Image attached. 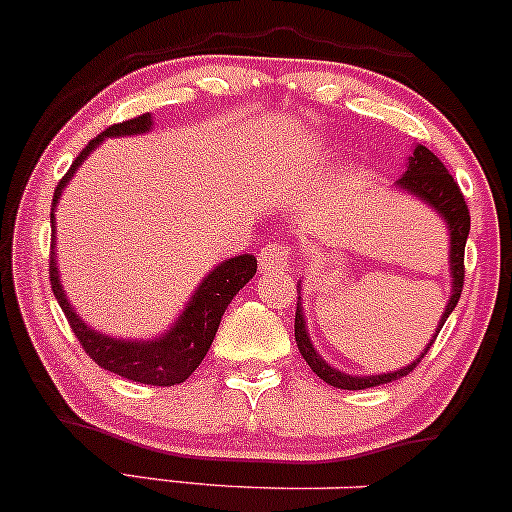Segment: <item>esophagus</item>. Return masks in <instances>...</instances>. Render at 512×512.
<instances>
[{
	"label": "esophagus",
	"mask_w": 512,
	"mask_h": 512,
	"mask_svg": "<svg viewBox=\"0 0 512 512\" xmlns=\"http://www.w3.org/2000/svg\"><path fill=\"white\" fill-rule=\"evenodd\" d=\"M290 261H293V249L285 241H271L258 254V266L263 271H285L290 266Z\"/></svg>",
	"instance_id": "34e87169"
}]
</instances>
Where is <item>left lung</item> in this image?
<instances>
[{
	"instance_id": "left-lung-1",
	"label": "left lung",
	"mask_w": 512,
	"mask_h": 512,
	"mask_svg": "<svg viewBox=\"0 0 512 512\" xmlns=\"http://www.w3.org/2000/svg\"><path fill=\"white\" fill-rule=\"evenodd\" d=\"M398 188L408 190L410 195H415L417 200L427 202L434 212H439L444 217L449 227V271H452V298L447 302V310H444L442 322H439L437 332H434V339H437L439 329L444 327L447 317L452 315V310L456 307V302L461 298V288H464V249H466V239H469V229H471V214L469 207H466L464 195H461L459 185L454 183L452 173L444 168V163L439 161L437 156L425 146H415L412 156L408 158V170H405L403 178L398 180ZM434 339H430V344L425 346L420 356H417L412 364H408L400 371L393 373H381V376H349V373H342L339 368H332L327 361L320 359V354L312 346L310 337H307V327H305V317H302V307H300V298H298V310H295V342H298V349L302 354V359L307 361V366L322 378L324 383L334 388L342 390H364V388H373V386H383V383H393L398 378L408 376V373L425 359V354L430 351V346L434 344Z\"/></svg>"
}]
</instances>
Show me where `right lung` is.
I'll return each mask as SVG.
<instances>
[{
    "instance_id": "obj_1",
    "label": "right lung",
    "mask_w": 512,
    "mask_h": 512,
    "mask_svg": "<svg viewBox=\"0 0 512 512\" xmlns=\"http://www.w3.org/2000/svg\"><path fill=\"white\" fill-rule=\"evenodd\" d=\"M151 126V114H141V117L129 119V122L112 124L109 129H104L100 136H95L90 144L82 148L80 156L73 161V166H70L68 173L63 175L56 192H53V234L51 266H48V273H51L53 295H56L58 305L63 307L70 329L75 332V337H78L85 354L90 356L97 366L107 368V371L117 373V376L122 378H129V381L146 383V386H175V383H183L207 356L227 305L234 300V295L254 278L256 256L241 254L219 263L214 271H210V276L202 280L200 288L195 290V295H192L188 305H185L178 322H175L163 337L146 339V342H141V339H136V342L112 339L107 337V334H100L92 327H87V324L80 320L78 312L70 307L68 298H65V290L63 285H60V276L56 268V214L53 212H56L60 192L68 185V180L73 178V173L82 166V161H85L107 136L146 134Z\"/></svg>"
}]
</instances>
